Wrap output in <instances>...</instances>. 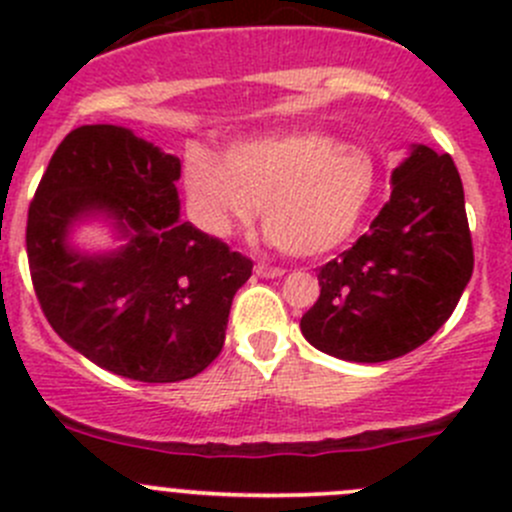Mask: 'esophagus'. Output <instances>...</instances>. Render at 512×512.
I'll return each mask as SVG.
<instances>
[{
    "label": "esophagus",
    "instance_id": "esophagus-1",
    "mask_svg": "<svg viewBox=\"0 0 512 512\" xmlns=\"http://www.w3.org/2000/svg\"><path fill=\"white\" fill-rule=\"evenodd\" d=\"M255 272H257V277H265V280H275V277H282V275H285V270H282V267L265 265V262H257V265H255Z\"/></svg>",
    "mask_w": 512,
    "mask_h": 512
}]
</instances>
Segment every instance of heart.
Returning a JSON list of instances; mask_svg holds the SVG:
<instances>
[{"instance_id": "b5f03b06", "label": "heart", "mask_w": 512, "mask_h": 512, "mask_svg": "<svg viewBox=\"0 0 512 512\" xmlns=\"http://www.w3.org/2000/svg\"><path fill=\"white\" fill-rule=\"evenodd\" d=\"M183 185L193 220L208 235H232L262 202L267 240L289 255L317 257L342 247L364 220L379 163L329 133L275 131L230 143L223 156L190 146Z\"/></svg>"}]
</instances>
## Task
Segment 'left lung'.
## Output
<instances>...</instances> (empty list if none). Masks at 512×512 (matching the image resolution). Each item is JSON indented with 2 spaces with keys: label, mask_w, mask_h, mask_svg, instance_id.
<instances>
[{
  "label": "left lung",
  "mask_w": 512,
  "mask_h": 512,
  "mask_svg": "<svg viewBox=\"0 0 512 512\" xmlns=\"http://www.w3.org/2000/svg\"><path fill=\"white\" fill-rule=\"evenodd\" d=\"M369 232L319 267L304 339L344 361L376 364L421 347L446 324L473 275L463 183L448 153L414 146L391 173Z\"/></svg>",
  "instance_id": "1"
}]
</instances>
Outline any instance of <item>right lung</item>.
Listing matches in <instances>:
<instances>
[{
	"label": "right lung",
	"instance_id": "add662e5",
	"mask_svg": "<svg viewBox=\"0 0 512 512\" xmlns=\"http://www.w3.org/2000/svg\"><path fill=\"white\" fill-rule=\"evenodd\" d=\"M180 160L123 126L74 128L41 175L27 220L36 299L54 332L94 361L146 384L200 374L225 342L252 260L180 220ZM111 219L124 245L81 253L68 232Z\"/></svg>",
	"mask_w": 512,
	"mask_h": 512
}]
</instances>
